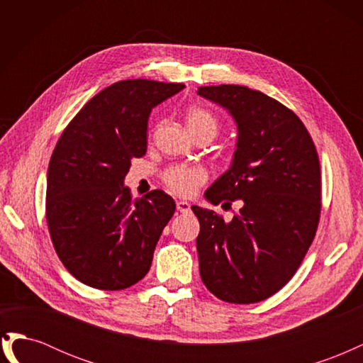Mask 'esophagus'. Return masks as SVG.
<instances>
[{"label":"esophagus","mask_w":363,"mask_h":363,"mask_svg":"<svg viewBox=\"0 0 363 363\" xmlns=\"http://www.w3.org/2000/svg\"><path fill=\"white\" fill-rule=\"evenodd\" d=\"M177 211L180 213H188L191 211V204L188 201H177Z\"/></svg>","instance_id":"34e87169"}]
</instances>
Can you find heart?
Segmentation results:
<instances>
[{"label": "heart", "mask_w": 363, "mask_h": 363, "mask_svg": "<svg viewBox=\"0 0 363 363\" xmlns=\"http://www.w3.org/2000/svg\"><path fill=\"white\" fill-rule=\"evenodd\" d=\"M186 124L194 136L200 133H212L218 131L216 116L203 107H191L186 112ZM207 171L199 164H174L163 172V182L167 188L180 196H191L200 186L207 182Z\"/></svg>", "instance_id": "b5f03b06"}]
</instances>
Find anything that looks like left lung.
Segmentation results:
<instances>
[{
    "label": "left lung",
    "mask_w": 363,
    "mask_h": 363,
    "mask_svg": "<svg viewBox=\"0 0 363 363\" xmlns=\"http://www.w3.org/2000/svg\"><path fill=\"white\" fill-rule=\"evenodd\" d=\"M199 95L232 113L235 159L206 192L212 204L242 200L230 223L192 206L200 221V276L219 300L250 304L279 292L300 268L321 215L320 159L291 108L247 86H201Z\"/></svg>",
    "instance_id": "8db88e82"
}]
</instances>
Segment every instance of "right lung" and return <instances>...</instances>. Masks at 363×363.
<instances>
[{
    "label": "right lung",
    "mask_w": 363,
    "mask_h": 363,
    "mask_svg": "<svg viewBox=\"0 0 363 363\" xmlns=\"http://www.w3.org/2000/svg\"><path fill=\"white\" fill-rule=\"evenodd\" d=\"M183 83L123 80L87 101L63 130L48 167L45 218L59 259L87 286L121 291L147 276L175 212L163 191L131 199V160L145 156L152 111Z\"/></svg>",
    "instance_id": "add662e5"
}]
</instances>
